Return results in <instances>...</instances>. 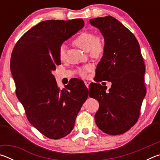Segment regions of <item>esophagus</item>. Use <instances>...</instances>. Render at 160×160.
I'll return each mask as SVG.
<instances>
[{
    "label": "esophagus",
    "mask_w": 160,
    "mask_h": 160,
    "mask_svg": "<svg viewBox=\"0 0 160 160\" xmlns=\"http://www.w3.org/2000/svg\"><path fill=\"white\" fill-rule=\"evenodd\" d=\"M90 81H88V80H87V81H85V85H86L87 88H88L89 85H90Z\"/></svg>",
    "instance_id": "34e87169"
}]
</instances>
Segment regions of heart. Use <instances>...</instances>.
<instances>
[{
    "label": "heart",
    "instance_id": "b5f03b06",
    "mask_svg": "<svg viewBox=\"0 0 160 160\" xmlns=\"http://www.w3.org/2000/svg\"><path fill=\"white\" fill-rule=\"evenodd\" d=\"M72 44L79 47L83 51H88L92 56L98 57L101 56L104 51V42L101 37H95L94 34L90 31H84L80 32L72 41ZM65 51L66 47L62 44L59 48V57L63 59L65 56ZM90 66H85L80 69L79 73L82 76H85L87 72L90 70Z\"/></svg>",
    "mask_w": 160,
    "mask_h": 160
}]
</instances>
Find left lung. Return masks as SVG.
<instances>
[{
  "label": "left lung",
  "mask_w": 160,
  "mask_h": 160,
  "mask_svg": "<svg viewBox=\"0 0 160 160\" xmlns=\"http://www.w3.org/2000/svg\"><path fill=\"white\" fill-rule=\"evenodd\" d=\"M90 23L99 29L104 39L96 82H112L108 91L107 86L90 84V97L99 104L94 119L105 133L122 134L136 123L146 94L145 68L139 43L129 29L112 16L90 19Z\"/></svg>",
  "instance_id": "8db88e82"
}]
</instances>
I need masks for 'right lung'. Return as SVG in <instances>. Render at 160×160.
I'll return each mask as SVG.
<instances>
[{
	"label": "right lung",
	"mask_w": 160,
	"mask_h": 160,
	"mask_svg": "<svg viewBox=\"0 0 160 160\" xmlns=\"http://www.w3.org/2000/svg\"><path fill=\"white\" fill-rule=\"evenodd\" d=\"M83 26L82 19L42 21L25 32L12 50L10 70L16 94L29 123L48 138L71 132L88 99L82 80L75 79L60 90L52 74L61 65V46Z\"/></svg>",
	"instance_id": "1"
}]
</instances>
